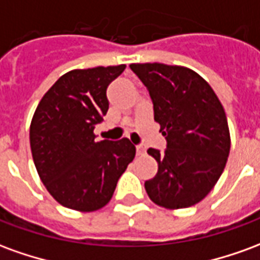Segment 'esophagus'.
I'll return each instance as SVG.
<instances>
[{
  "mask_svg": "<svg viewBox=\"0 0 260 260\" xmlns=\"http://www.w3.org/2000/svg\"><path fill=\"white\" fill-rule=\"evenodd\" d=\"M146 152V149H145V146L143 145H136V154H143V153Z\"/></svg>",
  "mask_w": 260,
  "mask_h": 260,
  "instance_id": "1",
  "label": "esophagus"
}]
</instances>
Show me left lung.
<instances>
[{"label": "left lung", "instance_id": "1", "mask_svg": "<svg viewBox=\"0 0 260 260\" xmlns=\"http://www.w3.org/2000/svg\"><path fill=\"white\" fill-rule=\"evenodd\" d=\"M146 86L154 121L167 149L147 153L158 163L145 182L149 198L166 209L196 205L212 191L230 153V131L221 103L210 85L192 69L153 62L131 64Z\"/></svg>", "mask_w": 260, "mask_h": 260}]
</instances>
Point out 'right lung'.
I'll list each match as a JSON object with an SVG mask.
<instances>
[{
    "label": "right lung",
    "instance_id": "right-lung-1",
    "mask_svg": "<svg viewBox=\"0 0 260 260\" xmlns=\"http://www.w3.org/2000/svg\"><path fill=\"white\" fill-rule=\"evenodd\" d=\"M125 65L74 69L39 103L30 124L33 161L43 184L62 206L94 212L113 198L135 157L126 138L96 142L94 126L107 114V87Z\"/></svg>",
    "mask_w": 260,
    "mask_h": 260
}]
</instances>
